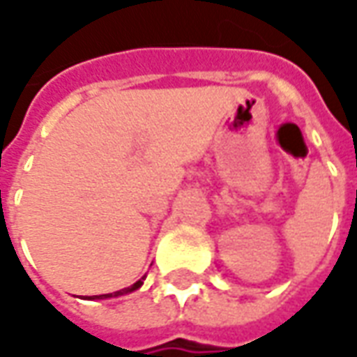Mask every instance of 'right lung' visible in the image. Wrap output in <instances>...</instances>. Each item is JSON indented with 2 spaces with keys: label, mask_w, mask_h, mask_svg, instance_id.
<instances>
[{
  "label": "right lung",
  "mask_w": 357,
  "mask_h": 357,
  "mask_svg": "<svg viewBox=\"0 0 357 357\" xmlns=\"http://www.w3.org/2000/svg\"><path fill=\"white\" fill-rule=\"evenodd\" d=\"M145 278V276H144ZM144 278L138 280L136 284H132L130 287H125V289H121V291H115V293H107V295H92V297H89V299H109V297H119V295H126V293H132L136 291L142 284H144Z\"/></svg>",
  "instance_id": "1"
}]
</instances>
